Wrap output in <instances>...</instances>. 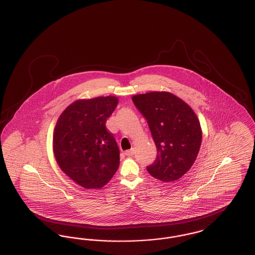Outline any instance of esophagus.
<instances>
[{"instance_id":"34e87169","label":"esophagus","mask_w":255,"mask_h":255,"mask_svg":"<svg viewBox=\"0 0 255 255\" xmlns=\"http://www.w3.org/2000/svg\"><path fill=\"white\" fill-rule=\"evenodd\" d=\"M133 153H134V152H133V149L125 151V155H126V156H128V157H132L133 155Z\"/></svg>"}]
</instances>
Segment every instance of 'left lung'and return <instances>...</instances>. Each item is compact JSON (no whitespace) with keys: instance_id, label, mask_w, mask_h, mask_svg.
I'll return each instance as SVG.
<instances>
[{"instance_id":"obj_1","label":"left lung","mask_w":255,"mask_h":255,"mask_svg":"<svg viewBox=\"0 0 255 255\" xmlns=\"http://www.w3.org/2000/svg\"><path fill=\"white\" fill-rule=\"evenodd\" d=\"M157 148V158L147 171L162 182L180 179L193 165L201 142V125L193 110L166 92L133 96Z\"/></svg>"}]
</instances>
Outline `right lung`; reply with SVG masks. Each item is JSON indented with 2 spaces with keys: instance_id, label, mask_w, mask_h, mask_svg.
<instances>
[{
  "instance_id": "right-lung-1",
  "label": "right lung",
  "mask_w": 255,
  "mask_h": 255,
  "mask_svg": "<svg viewBox=\"0 0 255 255\" xmlns=\"http://www.w3.org/2000/svg\"><path fill=\"white\" fill-rule=\"evenodd\" d=\"M118 103L115 97L77 100L57 121L54 156L61 169L82 187L101 188L120 166V148L106 129Z\"/></svg>"
}]
</instances>
